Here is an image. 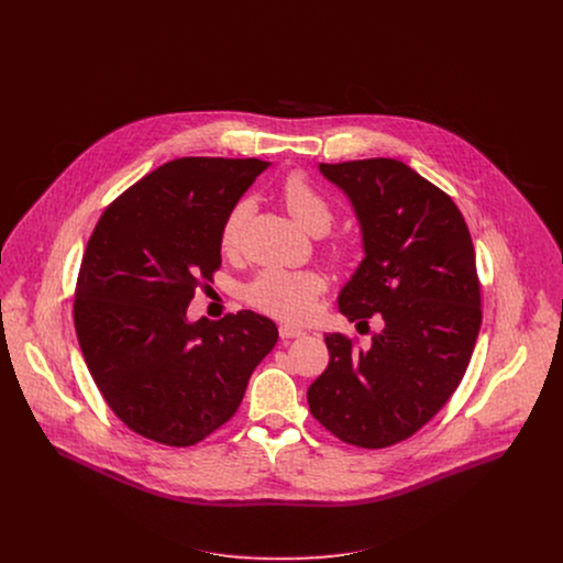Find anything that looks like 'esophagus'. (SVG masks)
<instances>
[{"mask_svg":"<svg viewBox=\"0 0 563 563\" xmlns=\"http://www.w3.org/2000/svg\"><path fill=\"white\" fill-rule=\"evenodd\" d=\"M279 335H282V340L299 338V335H303V329H299V327H292V324H282V327H279Z\"/></svg>","mask_w":563,"mask_h":563,"instance_id":"obj_1","label":"esophagus"}]
</instances>
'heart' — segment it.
Masks as SVG:
<instances>
[{
    "label": "heart",
    "instance_id": "heart-1",
    "mask_svg": "<svg viewBox=\"0 0 563 563\" xmlns=\"http://www.w3.org/2000/svg\"><path fill=\"white\" fill-rule=\"evenodd\" d=\"M282 201L295 223L308 234H324L331 225V208L321 192L303 177L290 175L284 179L279 188ZM246 214V203L241 201L228 214L221 230V246L225 251H234L241 239L242 221ZM321 279L314 273H290L266 268L257 273V277L244 288V299L273 317L286 321L306 319L312 312L314 299L321 292Z\"/></svg>",
    "mask_w": 563,
    "mask_h": 563
}]
</instances>
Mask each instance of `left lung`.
<instances>
[{"mask_svg": "<svg viewBox=\"0 0 563 563\" xmlns=\"http://www.w3.org/2000/svg\"><path fill=\"white\" fill-rule=\"evenodd\" d=\"M349 199L362 262L342 286L349 321L377 317L368 349L324 333L329 366L310 386L312 416L342 442L384 449L413 435L457 390L482 327L468 225L453 199L393 158L319 164Z\"/></svg>", "mask_w": 563, "mask_h": 563, "instance_id": "left-lung-1", "label": "left lung"}]
</instances>
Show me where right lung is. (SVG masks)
Here are the masks:
<instances>
[{"mask_svg":"<svg viewBox=\"0 0 563 563\" xmlns=\"http://www.w3.org/2000/svg\"><path fill=\"white\" fill-rule=\"evenodd\" d=\"M268 162L177 158L101 214L81 257L74 319L84 362L139 435L190 446L239 409L275 322L251 310L188 321L221 266V230Z\"/></svg>","mask_w":563,"mask_h":563,"instance_id":"add662e5","label":"right lung"}]
</instances>
